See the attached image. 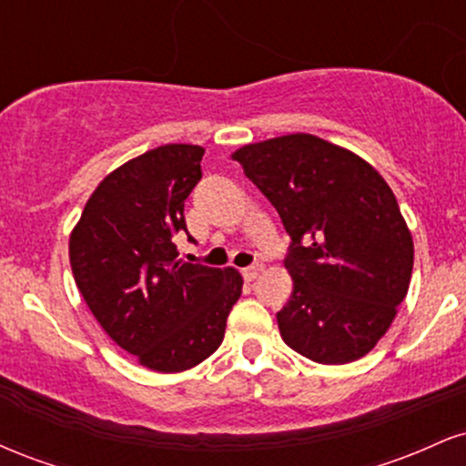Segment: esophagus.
<instances>
[{"mask_svg": "<svg viewBox=\"0 0 466 466\" xmlns=\"http://www.w3.org/2000/svg\"><path fill=\"white\" fill-rule=\"evenodd\" d=\"M260 271H263V265L254 263L251 267H245V269H243V278H245V280H248V282H251V280H256V278L260 276Z\"/></svg>", "mask_w": 466, "mask_h": 466, "instance_id": "obj_1", "label": "esophagus"}]
</instances>
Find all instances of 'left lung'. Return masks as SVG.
I'll return each mask as SVG.
<instances>
[{
	"instance_id": "left-lung-1",
	"label": "left lung",
	"mask_w": 466,
	"mask_h": 466,
	"mask_svg": "<svg viewBox=\"0 0 466 466\" xmlns=\"http://www.w3.org/2000/svg\"><path fill=\"white\" fill-rule=\"evenodd\" d=\"M282 218L293 293L276 313L282 339L318 363L374 349L405 300L414 243L386 179L355 153L309 133L232 155Z\"/></svg>"
}]
</instances>
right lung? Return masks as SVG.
<instances>
[{
    "mask_svg": "<svg viewBox=\"0 0 466 466\" xmlns=\"http://www.w3.org/2000/svg\"><path fill=\"white\" fill-rule=\"evenodd\" d=\"M201 157L195 144H164L122 164L100 181L69 237L89 311L120 349L157 372L208 360L243 289L232 267L177 260L173 238L188 234L184 201L201 179Z\"/></svg>",
    "mask_w": 466,
    "mask_h": 466,
    "instance_id": "obj_1",
    "label": "right lung"
}]
</instances>
